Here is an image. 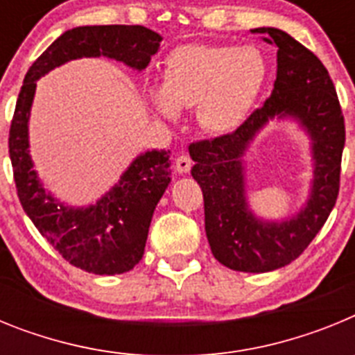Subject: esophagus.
<instances>
[{"label": "esophagus", "instance_id": "esophagus-1", "mask_svg": "<svg viewBox=\"0 0 355 355\" xmlns=\"http://www.w3.org/2000/svg\"><path fill=\"white\" fill-rule=\"evenodd\" d=\"M190 168H192V159L188 158L187 155H181L175 158V172H178V174H188Z\"/></svg>", "mask_w": 355, "mask_h": 355}]
</instances>
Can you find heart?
<instances>
[{
	"mask_svg": "<svg viewBox=\"0 0 355 355\" xmlns=\"http://www.w3.org/2000/svg\"><path fill=\"white\" fill-rule=\"evenodd\" d=\"M266 71L265 56L254 46L187 44L167 56L163 85H149L147 99L165 119L196 106L202 130L227 135L249 119Z\"/></svg>",
	"mask_w": 355,
	"mask_h": 355,
	"instance_id": "heart-1",
	"label": "heart"
}]
</instances>
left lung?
Segmentation results:
<instances>
[{"instance_id": "left-lung-1", "label": "left lung", "mask_w": 355, "mask_h": 355, "mask_svg": "<svg viewBox=\"0 0 355 355\" xmlns=\"http://www.w3.org/2000/svg\"><path fill=\"white\" fill-rule=\"evenodd\" d=\"M277 46L272 96L234 133L188 147L193 180L205 196V224L218 263L236 272L277 270L299 258L336 205L345 124L340 101L324 64L279 28H254ZM272 120L295 121L310 140L312 181L299 210L265 219L248 202L246 153Z\"/></svg>"}]
</instances>
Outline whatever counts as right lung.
I'll return each mask as SVG.
<instances>
[{
	"label": "right lung",
	"mask_w": 355,
	"mask_h": 355,
	"mask_svg": "<svg viewBox=\"0 0 355 355\" xmlns=\"http://www.w3.org/2000/svg\"><path fill=\"white\" fill-rule=\"evenodd\" d=\"M162 35L146 26H78L62 33L28 69L8 137L17 196L39 233L71 265L96 275L130 272L142 259L156 205L171 183V150L140 153L117 183L90 205L72 206L44 187L30 153V115L37 81L80 58L122 62L144 71Z\"/></svg>",
	"instance_id": "add662e5"
}]
</instances>
